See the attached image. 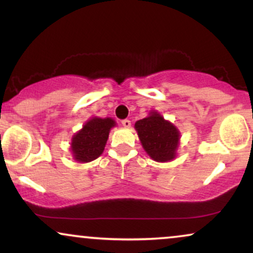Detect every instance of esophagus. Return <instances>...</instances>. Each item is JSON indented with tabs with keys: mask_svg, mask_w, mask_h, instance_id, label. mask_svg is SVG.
<instances>
[{
	"mask_svg": "<svg viewBox=\"0 0 253 253\" xmlns=\"http://www.w3.org/2000/svg\"><path fill=\"white\" fill-rule=\"evenodd\" d=\"M121 124H123V126L125 127V128H129L130 127V120H128V119L123 120L121 121Z\"/></svg>",
	"mask_w": 253,
	"mask_h": 253,
	"instance_id": "esophagus-1",
	"label": "esophagus"
}]
</instances>
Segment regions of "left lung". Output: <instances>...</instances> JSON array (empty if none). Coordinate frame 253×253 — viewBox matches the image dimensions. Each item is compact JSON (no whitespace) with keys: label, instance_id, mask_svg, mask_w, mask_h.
I'll return each mask as SVG.
<instances>
[{"label":"left lung","instance_id":"obj_1","mask_svg":"<svg viewBox=\"0 0 253 253\" xmlns=\"http://www.w3.org/2000/svg\"><path fill=\"white\" fill-rule=\"evenodd\" d=\"M135 129L146 153L156 162H169L176 157L180 133L173 124L157 111L135 123Z\"/></svg>","mask_w":253,"mask_h":253}]
</instances>
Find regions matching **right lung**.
Masks as SVG:
<instances>
[{"mask_svg":"<svg viewBox=\"0 0 253 253\" xmlns=\"http://www.w3.org/2000/svg\"><path fill=\"white\" fill-rule=\"evenodd\" d=\"M116 126L112 118H91L87 120L82 129L73 136L70 149L74 160L81 163H87L103 154L110 130Z\"/></svg>","mask_w":253,"mask_h":253,"instance_id":"1","label":"right lung"}]
</instances>
